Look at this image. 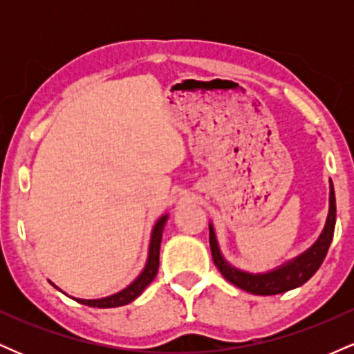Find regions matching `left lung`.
<instances>
[{
	"mask_svg": "<svg viewBox=\"0 0 354 354\" xmlns=\"http://www.w3.org/2000/svg\"><path fill=\"white\" fill-rule=\"evenodd\" d=\"M335 223H336V198H335V189L330 191V214H328L326 226H324L323 234H321L318 241L313 245L311 250H308L306 253L296 258L295 261L288 263L286 266L279 268V270L271 271L266 274H250L243 273V271L234 270L233 266H230L225 259L221 258V253L218 250L216 238H214V231L209 226V248H211V256H213V263L216 265L218 271L223 274V278L226 281H230L234 286L241 288V290L248 291L251 295H261V296H270V295H279L284 291H290L293 288L301 286L303 283H306L313 274L318 271V268L323 263V259L326 258L328 250H330L333 233H335Z\"/></svg>",
	"mask_w": 354,
	"mask_h": 354,
	"instance_id": "8db88e82",
	"label": "left lung"
}]
</instances>
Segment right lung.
<instances>
[{"label": "right lung", "instance_id": "right-lung-1", "mask_svg": "<svg viewBox=\"0 0 354 354\" xmlns=\"http://www.w3.org/2000/svg\"><path fill=\"white\" fill-rule=\"evenodd\" d=\"M166 218L163 216L158 219V223L154 225L153 234H151V243H149V256L148 263H146L145 271L138 278L129 284L128 288L120 293L108 296L103 299H76L81 304H86L91 308H116V306H124V304L131 303L133 299H136L138 296L145 291V288L153 281L154 276L158 273V268H160V246H161V234H163V226L166 223Z\"/></svg>", "mask_w": 354, "mask_h": 354}]
</instances>
